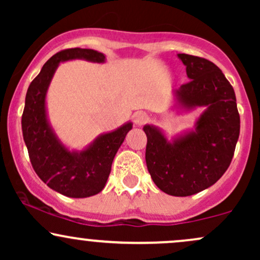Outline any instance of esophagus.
Instances as JSON below:
<instances>
[{
    "instance_id": "esophagus-1",
    "label": "esophagus",
    "mask_w": 260,
    "mask_h": 260,
    "mask_svg": "<svg viewBox=\"0 0 260 260\" xmlns=\"http://www.w3.org/2000/svg\"><path fill=\"white\" fill-rule=\"evenodd\" d=\"M147 121L148 115L145 112H137L136 115H134V123H136L137 126H142V124H144Z\"/></svg>"
}]
</instances>
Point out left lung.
I'll use <instances>...</instances> for the list:
<instances>
[{"mask_svg": "<svg viewBox=\"0 0 260 260\" xmlns=\"http://www.w3.org/2000/svg\"><path fill=\"white\" fill-rule=\"evenodd\" d=\"M190 80L176 90L187 109L207 106L194 132L170 143L157 128L144 126L145 161L154 183L175 197L196 194L225 174L240 136V113L232 85L207 58L178 53Z\"/></svg>", "mask_w": 260, "mask_h": 260, "instance_id": "1", "label": "left lung"}]
</instances>
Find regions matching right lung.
Masks as SVG:
<instances>
[{"instance_id": "right-lung-1", "label": "right lung", "mask_w": 260, "mask_h": 260, "mask_svg": "<svg viewBox=\"0 0 260 260\" xmlns=\"http://www.w3.org/2000/svg\"><path fill=\"white\" fill-rule=\"evenodd\" d=\"M84 58L104 62L105 56L90 49H66L53 55L32 79L25 96L22 131L31 166L51 189L71 198L95 196L105 187L113 157L132 123L100 136L85 150L71 153L59 143L49 126L45 96L59 62Z\"/></svg>"}]
</instances>
